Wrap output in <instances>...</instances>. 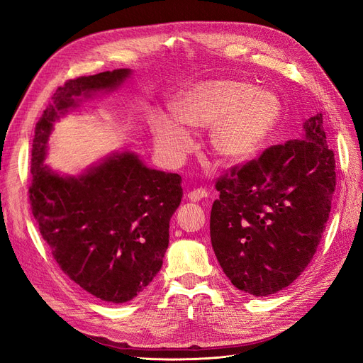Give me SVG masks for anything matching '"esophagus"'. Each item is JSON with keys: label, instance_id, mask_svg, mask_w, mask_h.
<instances>
[{"label": "esophagus", "instance_id": "esophagus-1", "mask_svg": "<svg viewBox=\"0 0 363 363\" xmlns=\"http://www.w3.org/2000/svg\"><path fill=\"white\" fill-rule=\"evenodd\" d=\"M206 196H207L206 189H194V191H191V192L188 194V199H189L191 201H194V203L206 199Z\"/></svg>", "mask_w": 363, "mask_h": 363}]
</instances>
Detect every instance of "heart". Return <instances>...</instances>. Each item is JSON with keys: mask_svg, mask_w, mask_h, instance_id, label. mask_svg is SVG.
I'll list each match as a JSON object with an SVG mask.
<instances>
[{"mask_svg": "<svg viewBox=\"0 0 363 363\" xmlns=\"http://www.w3.org/2000/svg\"><path fill=\"white\" fill-rule=\"evenodd\" d=\"M174 112L186 127L206 130L212 126L208 147L213 156L224 163L238 164L260 151L279 123L281 106L277 96L256 91L250 83L211 80L180 94ZM178 123L168 116L151 121L157 150L172 162H179L192 145L189 133Z\"/></svg>", "mask_w": 363, "mask_h": 363, "instance_id": "b5f03b06", "label": "heart"}]
</instances>
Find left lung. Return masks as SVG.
Segmentation results:
<instances>
[{
  "label": "left lung",
  "mask_w": 363,
  "mask_h": 363,
  "mask_svg": "<svg viewBox=\"0 0 363 363\" xmlns=\"http://www.w3.org/2000/svg\"><path fill=\"white\" fill-rule=\"evenodd\" d=\"M335 168L316 113L304 123L303 139L272 145L218 179L211 239L238 289L276 294L309 265L332 208Z\"/></svg>",
  "instance_id": "1"
}]
</instances>
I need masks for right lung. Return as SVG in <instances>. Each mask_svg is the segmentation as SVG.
I'll use <instances>...</instances> for the list:
<instances>
[{
	"label": "right lung",
	"mask_w": 363,
	"mask_h": 363,
	"mask_svg": "<svg viewBox=\"0 0 363 363\" xmlns=\"http://www.w3.org/2000/svg\"><path fill=\"white\" fill-rule=\"evenodd\" d=\"M130 69L68 80L51 96L35 128L28 196L39 232L60 269L96 298L125 303L160 271L169 219L183 189L179 174L147 168L131 152H116L79 177L43 164L52 123L75 98L112 91Z\"/></svg>",
	"instance_id": "obj_1"
}]
</instances>
